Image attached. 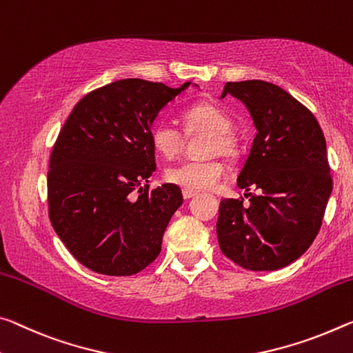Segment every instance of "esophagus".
I'll return each mask as SVG.
<instances>
[{
    "label": "esophagus",
    "instance_id": "esophagus-1",
    "mask_svg": "<svg viewBox=\"0 0 353 353\" xmlns=\"http://www.w3.org/2000/svg\"><path fill=\"white\" fill-rule=\"evenodd\" d=\"M182 194H183V199H192L196 196V192H192V190H182Z\"/></svg>",
    "mask_w": 353,
    "mask_h": 353
}]
</instances>
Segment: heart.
Here are the masks:
<instances>
[{"instance_id": "heart-1", "label": "heart", "mask_w": 353, "mask_h": 353, "mask_svg": "<svg viewBox=\"0 0 353 353\" xmlns=\"http://www.w3.org/2000/svg\"><path fill=\"white\" fill-rule=\"evenodd\" d=\"M183 124L187 133H205L199 148V155L204 159L170 166L165 172L166 181L192 192L215 188L225 172L216 155L232 159L237 152L231 117L216 105L199 103L183 113ZM150 141L160 155L172 159L182 148V133L170 122H159L150 132Z\"/></svg>"}]
</instances>
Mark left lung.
<instances>
[{"mask_svg":"<svg viewBox=\"0 0 353 353\" xmlns=\"http://www.w3.org/2000/svg\"><path fill=\"white\" fill-rule=\"evenodd\" d=\"M228 94L247 106L257 133L237 177L250 204L221 201L218 243L247 270H278L299 259L321 229L333 190L325 137L314 114L276 85L226 83L220 99Z\"/></svg>","mask_w":353,"mask_h":353,"instance_id":"obj_1","label":"left lung"}]
</instances>
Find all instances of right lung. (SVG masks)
<instances>
[{
    "label": "right lung",
    "mask_w": 353,
    "mask_h": 353,
    "mask_svg": "<svg viewBox=\"0 0 353 353\" xmlns=\"http://www.w3.org/2000/svg\"><path fill=\"white\" fill-rule=\"evenodd\" d=\"M190 86L125 78L89 92L67 117L50 157L48 215L89 270L135 275L160 254L183 198L174 183L146 185L155 171L150 132L160 111Z\"/></svg>",
    "instance_id": "right-lung-1"
}]
</instances>
